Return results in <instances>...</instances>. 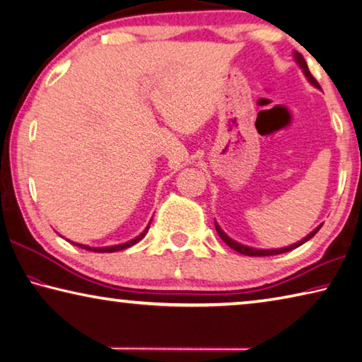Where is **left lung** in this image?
<instances>
[{"label":"left lung","instance_id":"obj_1","mask_svg":"<svg viewBox=\"0 0 362 362\" xmlns=\"http://www.w3.org/2000/svg\"><path fill=\"white\" fill-rule=\"evenodd\" d=\"M294 60H296V63L299 64V68L302 69V72H304V76L307 77V81L310 82L315 88H320V83L315 81V77L310 74V71H308V66H307V63H305V60H304V57H302L299 52H294ZM323 226V225H320V226H317L313 229V231L310 233V234H307L304 239L302 240H299V242H296V244H293V245H288V247H284V248H269V250H261V248H253V247H247V245H242V244H239V242H235L234 239H231L229 238V235L223 231V229L220 228V225L218 223L215 221V229H216V233H218V235L220 238L223 239V242H225L226 245H229L231 247L233 250H235V252H239V253H242V255H247V256H272V255H280V253H286V252H291V250H294V248H298L299 245H302V244H305L307 240H310L315 234H317L318 231H320V228Z\"/></svg>","mask_w":362,"mask_h":362}]
</instances>
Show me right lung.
<instances>
[{
	"label": "right lung",
	"mask_w": 362,
	"mask_h": 362,
	"mask_svg": "<svg viewBox=\"0 0 362 362\" xmlns=\"http://www.w3.org/2000/svg\"><path fill=\"white\" fill-rule=\"evenodd\" d=\"M150 223H152V220H150ZM150 223L147 225V228L144 229V231L139 234V235H136L134 239H131V240H128V242H123V244H118V245H110V247H88V245H82V244H74V242H71V244H74V245H77V247H81V248H83V250H88V252H96V253H114V252H120V250H124V248H128V247H131V245H134V244H137V242H139L141 239H144V235L147 234V231H148V228H150Z\"/></svg>",
	"instance_id": "add662e5"
}]
</instances>
